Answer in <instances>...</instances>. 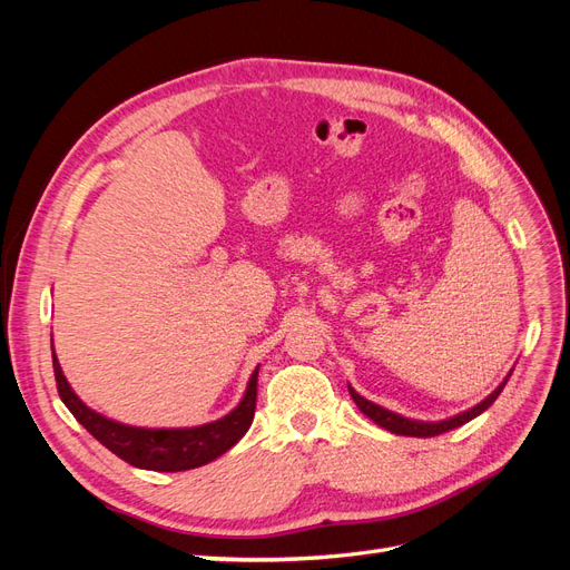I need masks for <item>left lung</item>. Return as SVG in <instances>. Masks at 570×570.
Returning <instances> with one entry per match:
<instances>
[{
	"label": "left lung",
	"instance_id": "left-lung-1",
	"mask_svg": "<svg viewBox=\"0 0 570 570\" xmlns=\"http://www.w3.org/2000/svg\"><path fill=\"white\" fill-rule=\"evenodd\" d=\"M509 377H511V373H509V375L504 377V381L499 383V387H497L492 394H488L485 400H482L480 404H475V406H471V409H465V411L456 413V416L444 419V421H416V419H406V416H402V413H394V411H390V409H385V406H381V404L368 402L366 396H361L352 385H350V394H352V400L356 402V406L361 409V413H366V416H368L373 423H377L381 428L390 430V433H394V435H409V438H435V435H442V433H450V430H454V428H459V425H463V423L473 421L475 416H480L482 411H485L488 406H492V402L497 400L499 392L504 390Z\"/></svg>",
	"mask_w": 570,
	"mask_h": 570
}]
</instances>
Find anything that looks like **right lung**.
Listing matches in <instances>:
<instances>
[{
	"label": "right lung",
	"mask_w": 570,
	"mask_h": 570,
	"mask_svg": "<svg viewBox=\"0 0 570 570\" xmlns=\"http://www.w3.org/2000/svg\"><path fill=\"white\" fill-rule=\"evenodd\" d=\"M51 361H55L57 387L66 409L73 413L76 421L95 440L105 444L118 459L135 465V469L161 473L199 469V465L212 463L220 454H226L233 444L243 440L254 421L258 366L249 375L243 400L223 419L193 428H137L101 416L99 411L90 409L80 400L61 371V364L55 354V342H51Z\"/></svg>",
	"instance_id": "right-lung-1"
}]
</instances>
